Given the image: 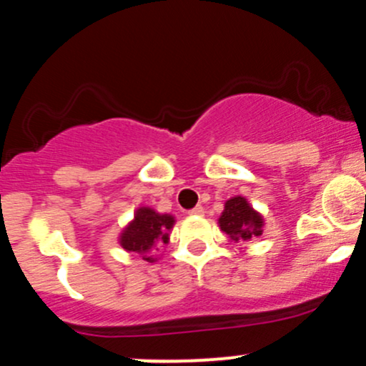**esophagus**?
Returning a JSON list of instances; mask_svg holds the SVG:
<instances>
[{
	"label": "esophagus",
	"instance_id": "34e87169",
	"mask_svg": "<svg viewBox=\"0 0 366 366\" xmlns=\"http://www.w3.org/2000/svg\"><path fill=\"white\" fill-rule=\"evenodd\" d=\"M190 214H194V216H202V214H204V207H202V206H195L194 209L190 211Z\"/></svg>",
	"mask_w": 366,
	"mask_h": 366
}]
</instances>
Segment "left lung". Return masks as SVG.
I'll use <instances>...</instances> for the list:
<instances>
[{
    "mask_svg": "<svg viewBox=\"0 0 366 366\" xmlns=\"http://www.w3.org/2000/svg\"><path fill=\"white\" fill-rule=\"evenodd\" d=\"M219 230L227 234L230 242H247L260 237L265 227L263 216L247 202L242 195H235L225 202L223 213L218 218Z\"/></svg>",
    "mask_w": 366,
    "mask_h": 366,
    "instance_id": "left-lung-1",
    "label": "left lung"
}]
</instances>
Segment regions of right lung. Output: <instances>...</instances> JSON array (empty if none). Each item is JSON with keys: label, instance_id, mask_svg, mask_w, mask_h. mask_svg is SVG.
<instances>
[{"label": "right lung", "instance_id": "add662e5", "mask_svg": "<svg viewBox=\"0 0 366 366\" xmlns=\"http://www.w3.org/2000/svg\"><path fill=\"white\" fill-rule=\"evenodd\" d=\"M176 219L172 214H160L148 206L137 207L134 218L124 227L119 235V244L127 253H137L144 262H157L152 251L169 244V234Z\"/></svg>", "mask_w": 366, "mask_h": 366}]
</instances>
